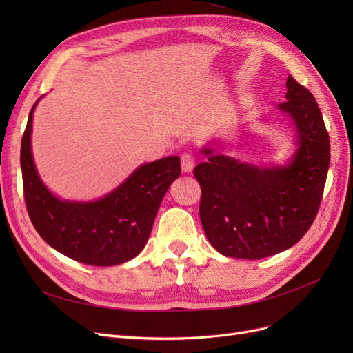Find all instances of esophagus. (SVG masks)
I'll return each mask as SVG.
<instances>
[{"label": "esophagus", "mask_w": 353, "mask_h": 353, "mask_svg": "<svg viewBox=\"0 0 353 353\" xmlns=\"http://www.w3.org/2000/svg\"><path fill=\"white\" fill-rule=\"evenodd\" d=\"M194 156L191 153H184L181 156V168H183L184 172H191L194 168Z\"/></svg>", "instance_id": "obj_1"}]
</instances>
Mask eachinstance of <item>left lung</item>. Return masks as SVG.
I'll use <instances>...</instances> for the list:
<instances>
[{
	"instance_id": "8db88e82",
	"label": "left lung",
	"mask_w": 353,
	"mask_h": 353,
	"mask_svg": "<svg viewBox=\"0 0 353 353\" xmlns=\"http://www.w3.org/2000/svg\"><path fill=\"white\" fill-rule=\"evenodd\" d=\"M287 101L297 150L285 166L259 168L203 148L194 168L201 188L200 221L209 243L228 258L262 259L290 249L311 228L324 193L330 138L314 95L292 74Z\"/></svg>"
}]
</instances>
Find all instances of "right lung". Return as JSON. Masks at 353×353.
Instances as JSON below:
<instances>
[{"mask_svg":"<svg viewBox=\"0 0 353 353\" xmlns=\"http://www.w3.org/2000/svg\"><path fill=\"white\" fill-rule=\"evenodd\" d=\"M30 109L20 148L23 194L37 232L68 258L94 266H113L143 250L169 185L181 175L179 157L141 165L112 193L95 201H65L42 183L30 150Z\"/></svg>","mask_w":353,"mask_h":353,"instance_id":"right-lung-1","label":"right lung"}]
</instances>
